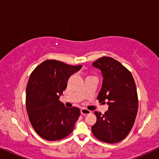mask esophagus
Returning a JSON list of instances; mask_svg holds the SVG:
<instances>
[{
	"label": "esophagus",
	"mask_w": 159,
	"mask_h": 159,
	"mask_svg": "<svg viewBox=\"0 0 159 159\" xmlns=\"http://www.w3.org/2000/svg\"><path fill=\"white\" fill-rule=\"evenodd\" d=\"M80 111H81V114L83 115V116H85V115H88V114H90L91 111L90 110L87 109V108H82L81 110H80Z\"/></svg>",
	"instance_id": "1"
}]
</instances>
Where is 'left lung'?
<instances>
[{"label":"left lung","mask_w":159,"mask_h":159,"mask_svg":"<svg viewBox=\"0 0 159 159\" xmlns=\"http://www.w3.org/2000/svg\"><path fill=\"white\" fill-rule=\"evenodd\" d=\"M101 70L103 84L97 99L107 101L108 110L95 111L97 121L92 132L99 140L116 143L124 140L133 127L138 109V97L134 78L128 69L114 58L103 56L93 63Z\"/></svg>","instance_id":"8db88e82"}]
</instances>
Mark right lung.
<instances>
[{
  "mask_svg": "<svg viewBox=\"0 0 159 159\" xmlns=\"http://www.w3.org/2000/svg\"><path fill=\"white\" fill-rule=\"evenodd\" d=\"M81 67L49 59L38 65L30 75L26 108L32 127L44 140H61L73 131L80 110L66 108L59 96L66 89L69 77Z\"/></svg>",
  "mask_w": 159,
  "mask_h": 159,
  "instance_id": "right-lung-1",
  "label": "right lung"
}]
</instances>
